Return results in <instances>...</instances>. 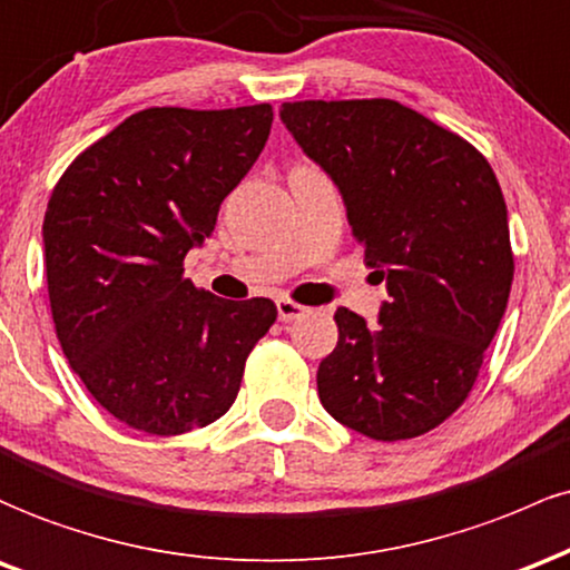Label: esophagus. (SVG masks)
<instances>
[{"label": "esophagus", "mask_w": 570, "mask_h": 570, "mask_svg": "<svg viewBox=\"0 0 570 570\" xmlns=\"http://www.w3.org/2000/svg\"><path fill=\"white\" fill-rule=\"evenodd\" d=\"M306 312V306L291 302V298H279L277 302V317L283 320V323H291V320H298Z\"/></svg>", "instance_id": "obj_1"}]
</instances>
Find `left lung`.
I'll return each mask as SVG.
<instances>
[{"label":"left lung","instance_id":"obj_1","mask_svg":"<svg viewBox=\"0 0 570 570\" xmlns=\"http://www.w3.org/2000/svg\"><path fill=\"white\" fill-rule=\"evenodd\" d=\"M279 118L342 190L366 264L387 279L376 325L336 309L320 404L368 439L423 436L469 399L507 312L514 253L495 171L393 99L285 101Z\"/></svg>","mask_w":570,"mask_h":570}]
</instances>
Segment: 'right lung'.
I'll list each match as a JSON object with an SVG mask.
<instances>
[{
	"instance_id": "obj_1",
	"label": "right lung",
	"mask_w": 570,
	"mask_h": 570,
	"mask_svg": "<svg viewBox=\"0 0 570 570\" xmlns=\"http://www.w3.org/2000/svg\"><path fill=\"white\" fill-rule=\"evenodd\" d=\"M272 118V105L134 112L50 194L42 242L56 336L88 393L134 431L180 436L223 417L277 320L268 298L228 302L183 274Z\"/></svg>"
}]
</instances>
